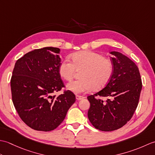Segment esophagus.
I'll return each instance as SVG.
<instances>
[{"label":"esophagus","instance_id":"1","mask_svg":"<svg viewBox=\"0 0 155 155\" xmlns=\"http://www.w3.org/2000/svg\"><path fill=\"white\" fill-rule=\"evenodd\" d=\"M84 97H82V96H80V95H76V98H77V99L78 100V101H80V100H82V99H83Z\"/></svg>","mask_w":155,"mask_h":155}]
</instances>
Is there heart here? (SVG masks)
I'll list each match as a JSON object with an SVG mask.
<instances>
[{
	"label": "heart",
	"instance_id": "heart-1",
	"mask_svg": "<svg viewBox=\"0 0 155 155\" xmlns=\"http://www.w3.org/2000/svg\"><path fill=\"white\" fill-rule=\"evenodd\" d=\"M72 62L62 61L58 67V73L64 80L71 81L76 71L80 72L79 80L72 81L67 89L74 94L98 91L107 86L113 74V64L104 56L91 51H84L71 54Z\"/></svg>",
	"mask_w": 155,
	"mask_h": 155
}]
</instances>
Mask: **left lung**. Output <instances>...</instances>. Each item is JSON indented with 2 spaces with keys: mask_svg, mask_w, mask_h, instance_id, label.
I'll return each instance as SVG.
<instances>
[{
  "mask_svg": "<svg viewBox=\"0 0 155 155\" xmlns=\"http://www.w3.org/2000/svg\"><path fill=\"white\" fill-rule=\"evenodd\" d=\"M113 74L107 86L87 97L91 106L88 118L102 131H113L130 120L139 104L142 81L139 68L127 56L112 51ZM98 97H104V101Z\"/></svg>",
  "mask_w": 155,
  "mask_h": 155,
  "instance_id": "8db88e82",
  "label": "left lung"
}]
</instances>
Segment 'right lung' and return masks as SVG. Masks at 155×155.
<instances>
[{
    "mask_svg": "<svg viewBox=\"0 0 155 155\" xmlns=\"http://www.w3.org/2000/svg\"><path fill=\"white\" fill-rule=\"evenodd\" d=\"M59 52L55 47L35 49L18 59L13 69L12 103L22 120L36 130L55 129L76 101L68 90L58 97L52 95L64 87L58 73Z\"/></svg>",
    "mask_w": 155,
    "mask_h": 155,
    "instance_id": "obj_1",
    "label": "right lung"
}]
</instances>
